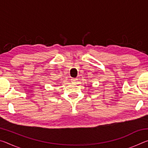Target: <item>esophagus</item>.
<instances>
[{
	"label": "esophagus",
	"mask_w": 148,
	"mask_h": 148,
	"mask_svg": "<svg viewBox=\"0 0 148 148\" xmlns=\"http://www.w3.org/2000/svg\"><path fill=\"white\" fill-rule=\"evenodd\" d=\"M71 80L72 83L75 84V83H76V82H77V78H74V77H72V78H71Z\"/></svg>",
	"instance_id": "esophagus-1"
}]
</instances>
